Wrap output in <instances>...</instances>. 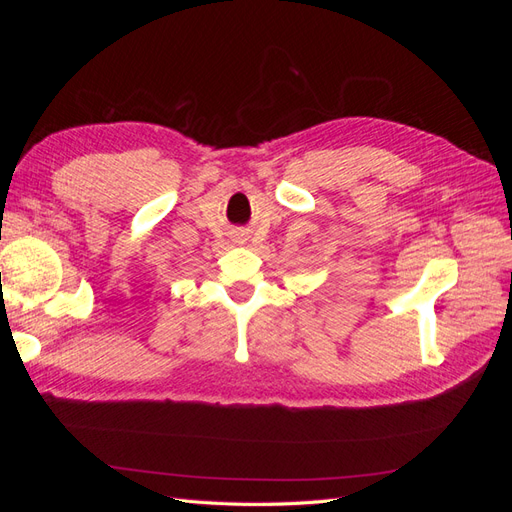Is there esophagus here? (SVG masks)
<instances>
[{"label":"esophagus","mask_w":512,"mask_h":512,"mask_svg":"<svg viewBox=\"0 0 512 512\" xmlns=\"http://www.w3.org/2000/svg\"><path fill=\"white\" fill-rule=\"evenodd\" d=\"M235 241H237V243H245V241H247V232H245V230H237V232H235Z\"/></svg>","instance_id":"1"}]
</instances>
